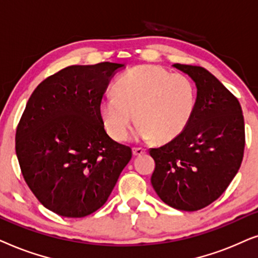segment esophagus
<instances>
[{
  "label": "esophagus",
  "mask_w": 258,
  "mask_h": 258,
  "mask_svg": "<svg viewBox=\"0 0 258 258\" xmlns=\"http://www.w3.org/2000/svg\"><path fill=\"white\" fill-rule=\"evenodd\" d=\"M146 153V150L143 147H133V154L135 156H142V154Z\"/></svg>",
  "instance_id": "obj_1"
}]
</instances>
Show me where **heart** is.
Returning <instances> with one entry per match:
<instances>
[{"instance_id": "obj_1", "label": "heart", "mask_w": 258, "mask_h": 258, "mask_svg": "<svg viewBox=\"0 0 258 258\" xmlns=\"http://www.w3.org/2000/svg\"><path fill=\"white\" fill-rule=\"evenodd\" d=\"M196 101V88L186 75L142 64L118 79L115 93L102 98L100 114L108 135L118 142L126 139L135 115L140 137L167 142L190 122Z\"/></svg>"}]
</instances>
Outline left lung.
Instances as JSON below:
<instances>
[{"label":"left lung","instance_id":"1","mask_svg":"<svg viewBox=\"0 0 258 258\" xmlns=\"http://www.w3.org/2000/svg\"><path fill=\"white\" fill-rule=\"evenodd\" d=\"M197 86L194 115L179 135L151 149L154 191L170 207L201 210L221 197L241 167L245 146L239 101L201 66L174 63Z\"/></svg>","mask_w":258,"mask_h":258}]
</instances>
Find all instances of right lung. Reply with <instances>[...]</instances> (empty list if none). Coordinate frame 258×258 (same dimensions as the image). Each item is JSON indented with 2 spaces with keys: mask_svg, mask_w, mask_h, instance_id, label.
I'll use <instances>...</instances> for the list:
<instances>
[{
  "mask_svg": "<svg viewBox=\"0 0 258 258\" xmlns=\"http://www.w3.org/2000/svg\"><path fill=\"white\" fill-rule=\"evenodd\" d=\"M121 63L70 66L41 82L16 128V156L34 196L70 218L106 203L132 158L104 128L100 102Z\"/></svg>",
  "mask_w": 258,
  "mask_h": 258,
  "instance_id": "1",
  "label": "right lung"
}]
</instances>
